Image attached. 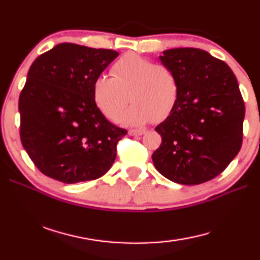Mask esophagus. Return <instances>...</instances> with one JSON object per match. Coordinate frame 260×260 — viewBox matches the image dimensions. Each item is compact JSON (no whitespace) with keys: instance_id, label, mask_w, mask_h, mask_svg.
Masks as SVG:
<instances>
[{"instance_id":"1","label":"esophagus","mask_w":260,"mask_h":260,"mask_svg":"<svg viewBox=\"0 0 260 260\" xmlns=\"http://www.w3.org/2000/svg\"><path fill=\"white\" fill-rule=\"evenodd\" d=\"M146 133V129H129L128 134L132 136H136V135H143Z\"/></svg>"}]
</instances>
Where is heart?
Here are the masks:
<instances>
[{
  "mask_svg": "<svg viewBox=\"0 0 260 260\" xmlns=\"http://www.w3.org/2000/svg\"><path fill=\"white\" fill-rule=\"evenodd\" d=\"M111 73L113 78L100 76L93 85L96 107L108 119H119L129 100L133 105L121 118L129 126L165 120L177 107L180 85L166 65L128 52L113 64Z\"/></svg>",
  "mask_w": 260,
  "mask_h": 260,
  "instance_id": "obj_1",
  "label": "heart"
}]
</instances>
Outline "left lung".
I'll return each mask as SVG.
<instances>
[{
    "instance_id": "obj_1",
    "label": "left lung",
    "mask_w": 260,
    "mask_h": 260,
    "mask_svg": "<svg viewBox=\"0 0 260 260\" xmlns=\"http://www.w3.org/2000/svg\"><path fill=\"white\" fill-rule=\"evenodd\" d=\"M159 59L177 76L180 96L155 128L161 144L152 161L173 182H206L230 165L242 146L245 107L239 83L225 61L197 48L165 50Z\"/></svg>"
}]
</instances>
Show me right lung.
<instances>
[{
    "mask_svg": "<svg viewBox=\"0 0 260 260\" xmlns=\"http://www.w3.org/2000/svg\"><path fill=\"white\" fill-rule=\"evenodd\" d=\"M118 55L59 43L30 65L19 96L20 140L47 177L64 183L89 181L112 166L127 131L96 107L93 85Z\"/></svg>",
    "mask_w": 260,
    "mask_h": 260,
    "instance_id": "add662e5",
    "label": "right lung"
}]
</instances>
